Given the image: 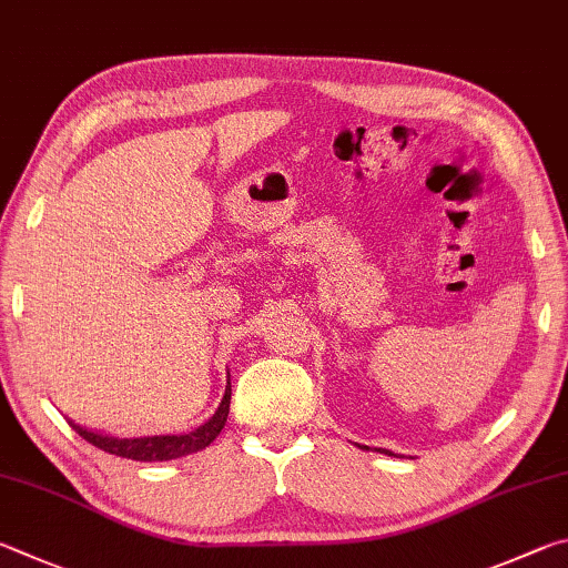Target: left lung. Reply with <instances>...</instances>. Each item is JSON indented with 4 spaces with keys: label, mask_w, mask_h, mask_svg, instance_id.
Wrapping results in <instances>:
<instances>
[{
    "label": "left lung",
    "mask_w": 568,
    "mask_h": 568,
    "mask_svg": "<svg viewBox=\"0 0 568 568\" xmlns=\"http://www.w3.org/2000/svg\"><path fill=\"white\" fill-rule=\"evenodd\" d=\"M386 454H389V456H394V454H392V452H386Z\"/></svg>",
    "instance_id": "1"
}]
</instances>
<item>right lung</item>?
Masks as SVG:
<instances>
[{
    "mask_svg": "<svg viewBox=\"0 0 568 568\" xmlns=\"http://www.w3.org/2000/svg\"><path fill=\"white\" fill-rule=\"evenodd\" d=\"M229 402H232V382H226V392L224 399L219 404V409L214 412L212 419L206 424L199 426V429L189 432V434H172V436H142V439H116V436H106V434H97L89 432L84 426H79L74 422H69V426L82 436L84 442L94 444L97 449L109 452L114 456H122V459H132V462H169V459H179V456L194 454L204 446L212 444L219 432L224 429L226 416H229Z\"/></svg>",
    "mask_w": 568,
    "mask_h": 568,
    "instance_id": "1",
    "label": "right lung"
}]
</instances>
